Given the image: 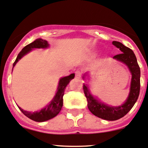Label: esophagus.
<instances>
[{
    "label": "esophagus",
    "mask_w": 148,
    "mask_h": 148,
    "mask_svg": "<svg viewBox=\"0 0 148 148\" xmlns=\"http://www.w3.org/2000/svg\"><path fill=\"white\" fill-rule=\"evenodd\" d=\"M75 77L77 79H81L82 78V73L80 71H77L75 72Z\"/></svg>",
    "instance_id": "esophagus-1"
}]
</instances>
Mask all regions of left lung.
Listing matches in <instances>:
<instances>
[{
  "instance_id": "left-lung-1",
  "label": "left lung",
  "mask_w": 148,
  "mask_h": 148,
  "mask_svg": "<svg viewBox=\"0 0 148 148\" xmlns=\"http://www.w3.org/2000/svg\"><path fill=\"white\" fill-rule=\"evenodd\" d=\"M112 44L119 48L121 52V54L114 56L113 59L126 64L131 74L130 91L126 100L124 103L119 106L108 105L102 103L97 98H95L91 93L88 85L86 84H84L83 88L84 94L87 99L88 108L90 112L99 118L108 121H115L119 119L129 112L137 101L140 93V67L133 50L125 46L120 42L113 41ZM88 76H89L88 73H85L83 79L85 80L86 77Z\"/></svg>"
}]
</instances>
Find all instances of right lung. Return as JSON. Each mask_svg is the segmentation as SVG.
Segmentation results:
<instances>
[{
	"label": "right lung",
	"mask_w": 148,
	"mask_h": 148,
	"mask_svg": "<svg viewBox=\"0 0 148 148\" xmlns=\"http://www.w3.org/2000/svg\"><path fill=\"white\" fill-rule=\"evenodd\" d=\"M49 47L50 45L48 44L47 40L42 39V38L36 39L34 42L26 45L23 49L21 50L20 53H19L17 58H16L15 61H14L12 69L19 60L22 59L24 56L28 54L29 52L32 51L33 49H36V48H43V49H45V48H48ZM74 76H75L74 74H71L69 76L62 77L60 79L58 89H57L54 98L44 108L41 109L38 111L34 112H33L26 111V110H24L23 109L18 106L19 109L25 116H27V117L33 120V121H37V122H43V121L53 119L60 112L63 105V95L64 94V90H65L66 86L69 84L71 79H74Z\"/></svg>",
	"instance_id": "add662e5"
}]
</instances>
